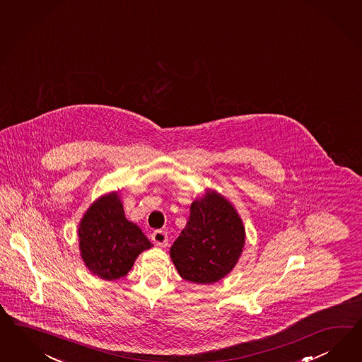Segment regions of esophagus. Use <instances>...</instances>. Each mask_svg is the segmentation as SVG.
<instances>
[{
    "instance_id": "34e87169",
    "label": "esophagus",
    "mask_w": 362,
    "mask_h": 362,
    "mask_svg": "<svg viewBox=\"0 0 362 362\" xmlns=\"http://www.w3.org/2000/svg\"><path fill=\"white\" fill-rule=\"evenodd\" d=\"M151 237H152L153 243L158 247H165L168 245V235H166L165 231H163V230H156Z\"/></svg>"
}]
</instances>
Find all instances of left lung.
Segmentation results:
<instances>
[{
  "instance_id": "left-lung-1",
  "label": "left lung",
  "mask_w": 362,
  "mask_h": 362,
  "mask_svg": "<svg viewBox=\"0 0 362 362\" xmlns=\"http://www.w3.org/2000/svg\"><path fill=\"white\" fill-rule=\"evenodd\" d=\"M245 228L233 205L209 193L190 206L186 228L170 247V258L181 278L211 284L226 276L242 254Z\"/></svg>"
}]
</instances>
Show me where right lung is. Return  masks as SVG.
<instances>
[{"instance_id":"obj_1","label":"right lung","mask_w":362,"mask_h":362,"mask_svg":"<svg viewBox=\"0 0 362 362\" xmlns=\"http://www.w3.org/2000/svg\"><path fill=\"white\" fill-rule=\"evenodd\" d=\"M152 243L124 216L117 193L95 201L79 225V248L88 269L102 279L125 276L134 259Z\"/></svg>"}]
</instances>
